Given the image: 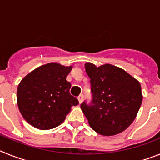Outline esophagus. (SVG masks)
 Segmentation results:
<instances>
[{
    "instance_id": "1",
    "label": "esophagus",
    "mask_w": 160,
    "mask_h": 160,
    "mask_svg": "<svg viewBox=\"0 0 160 160\" xmlns=\"http://www.w3.org/2000/svg\"><path fill=\"white\" fill-rule=\"evenodd\" d=\"M78 99L79 103H82L83 101V94H80V95L78 97Z\"/></svg>"
}]
</instances>
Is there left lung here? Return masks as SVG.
Listing matches in <instances>:
<instances>
[{"instance_id": "left-lung-1", "label": "left lung", "mask_w": 160, "mask_h": 160, "mask_svg": "<svg viewBox=\"0 0 160 160\" xmlns=\"http://www.w3.org/2000/svg\"><path fill=\"white\" fill-rule=\"evenodd\" d=\"M90 78L92 100L81 109L94 131L111 136L121 133L135 120L142 100L140 83L124 70L111 64L85 65Z\"/></svg>"}]
</instances>
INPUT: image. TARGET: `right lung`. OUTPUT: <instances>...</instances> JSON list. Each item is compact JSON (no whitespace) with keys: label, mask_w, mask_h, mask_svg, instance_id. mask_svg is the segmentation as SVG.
<instances>
[{"label":"right lung","mask_w":160,"mask_h":160,"mask_svg":"<svg viewBox=\"0 0 160 160\" xmlns=\"http://www.w3.org/2000/svg\"><path fill=\"white\" fill-rule=\"evenodd\" d=\"M72 66L48 63L27 74L18 85L17 98L21 114L30 125L40 130L62 123L71 107L78 100L70 94L66 81Z\"/></svg>","instance_id":"obj_1"}]
</instances>
